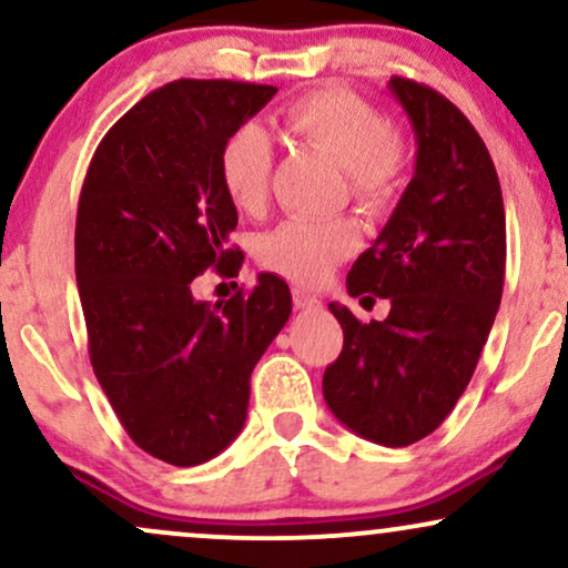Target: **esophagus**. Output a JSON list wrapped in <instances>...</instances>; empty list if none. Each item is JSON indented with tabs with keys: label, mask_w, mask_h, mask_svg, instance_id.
<instances>
[{
	"label": "esophagus",
	"mask_w": 568,
	"mask_h": 568,
	"mask_svg": "<svg viewBox=\"0 0 568 568\" xmlns=\"http://www.w3.org/2000/svg\"><path fill=\"white\" fill-rule=\"evenodd\" d=\"M293 304H296V310H317V306H321V298L312 296V293H306L304 288H293Z\"/></svg>",
	"instance_id": "1"
}]
</instances>
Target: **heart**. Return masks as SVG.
Wrapping results in <instances>:
<instances>
[{
  "mask_svg": "<svg viewBox=\"0 0 568 568\" xmlns=\"http://www.w3.org/2000/svg\"><path fill=\"white\" fill-rule=\"evenodd\" d=\"M280 125L347 171L349 197L361 211L376 216L393 205L400 186V149L379 109L349 90L325 88L288 103L280 112ZM272 160V143L256 125L237 128L224 141L219 175L237 211H262L270 194ZM357 243L361 232L349 219H291L258 240V262L298 285H321Z\"/></svg>",
  "mask_w": 568,
  "mask_h": 568,
  "instance_id": "b5f03b06",
  "label": "heart"
}]
</instances>
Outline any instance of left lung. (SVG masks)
Segmentation results:
<instances>
[{"label": "left lung", "mask_w": 568, "mask_h": 568, "mask_svg": "<svg viewBox=\"0 0 568 568\" xmlns=\"http://www.w3.org/2000/svg\"><path fill=\"white\" fill-rule=\"evenodd\" d=\"M416 139V168L379 237L347 275L349 296L387 298L384 321L344 304L342 355L323 397L352 433L400 448L438 429L473 379L505 285V205L486 143L448 98L393 77Z\"/></svg>", "instance_id": "left-lung-1"}]
</instances>
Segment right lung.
I'll return each instance as SVG.
<instances>
[{"instance_id": "1", "label": "right lung", "mask_w": 568, "mask_h": 568, "mask_svg": "<svg viewBox=\"0 0 568 568\" xmlns=\"http://www.w3.org/2000/svg\"><path fill=\"white\" fill-rule=\"evenodd\" d=\"M277 88L175 80L98 143L77 207L74 264L95 379L139 448L175 467L224 452L247 416L251 374L291 315L283 277L197 302L207 266L234 277L237 207L219 175L224 141Z\"/></svg>"}]
</instances>
